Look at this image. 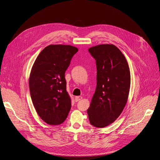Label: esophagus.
<instances>
[{
	"mask_svg": "<svg viewBox=\"0 0 160 160\" xmlns=\"http://www.w3.org/2000/svg\"><path fill=\"white\" fill-rule=\"evenodd\" d=\"M82 98V97H76L75 100V102H79V101L81 100Z\"/></svg>",
	"mask_w": 160,
	"mask_h": 160,
	"instance_id": "34e87169",
	"label": "esophagus"
}]
</instances>
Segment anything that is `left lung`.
Returning a JSON list of instances; mask_svg holds the SVG:
<instances>
[{"label": "left lung", "mask_w": 160, "mask_h": 160, "mask_svg": "<svg viewBox=\"0 0 160 160\" xmlns=\"http://www.w3.org/2000/svg\"><path fill=\"white\" fill-rule=\"evenodd\" d=\"M96 60L97 87L87 110L92 125L103 128L123 110L129 93L131 75L128 63L113 44H100L88 49Z\"/></svg>", "instance_id": "obj_1"}]
</instances>
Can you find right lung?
I'll use <instances>...</instances> for the list:
<instances>
[{"mask_svg":"<svg viewBox=\"0 0 160 160\" xmlns=\"http://www.w3.org/2000/svg\"><path fill=\"white\" fill-rule=\"evenodd\" d=\"M78 51L73 46L51 44L41 51L31 69V100L38 115L48 125L62 123L71 109L65 72Z\"/></svg>","mask_w":160,"mask_h":160,"instance_id":"right-lung-1","label":"right lung"}]
</instances>
